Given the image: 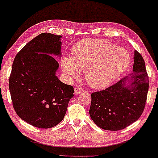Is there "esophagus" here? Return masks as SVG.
<instances>
[{
    "label": "esophagus",
    "instance_id": "esophagus-1",
    "mask_svg": "<svg viewBox=\"0 0 158 158\" xmlns=\"http://www.w3.org/2000/svg\"><path fill=\"white\" fill-rule=\"evenodd\" d=\"M82 91H83V89L81 88H80V87H76V88L74 89V94L78 95L80 94V93H81Z\"/></svg>",
    "mask_w": 158,
    "mask_h": 158
}]
</instances>
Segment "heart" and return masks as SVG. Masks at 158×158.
Masks as SVG:
<instances>
[{
    "instance_id": "1",
    "label": "heart",
    "mask_w": 158,
    "mask_h": 158,
    "mask_svg": "<svg viewBox=\"0 0 158 158\" xmlns=\"http://www.w3.org/2000/svg\"><path fill=\"white\" fill-rule=\"evenodd\" d=\"M129 56L124 48L103 39L81 40L72 48V57H62V70L68 77L85 70L89 86L101 89L119 77L128 68Z\"/></svg>"
}]
</instances>
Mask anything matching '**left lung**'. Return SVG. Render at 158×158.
Wrapping results in <instances>:
<instances>
[{
    "label": "left lung",
    "mask_w": 158,
    "mask_h": 158,
    "mask_svg": "<svg viewBox=\"0 0 158 158\" xmlns=\"http://www.w3.org/2000/svg\"><path fill=\"white\" fill-rule=\"evenodd\" d=\"M134 60L133 73L129 77L91 94L89 114L100 128L109 131L123 129L136 122L144 110L148 76L144 60L136 51H134Z\"/></svg>",
    "instance_id": "left-lung-1"
}]
</instances>
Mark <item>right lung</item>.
Listing matches in <instances>:
<instances>
[{
    "instance_id": "right-lung-1",
    "label": "right lung",
    "mask_w": 158,
    "mask_h": 158,
    "mask_svg": "<svg viewBox=\"0 0 158 158\" xmlns=\"http://www.w3.org/2000/svg\"><path fill=\"white\" fill-rule=\"evenodd\" d=\"M61 36L42 33L23 47L15 57L9 89L17 115L41 129L56 126L63 119L73 86L56 75L61 56Z\"/></svg>"
}]
</instances>
